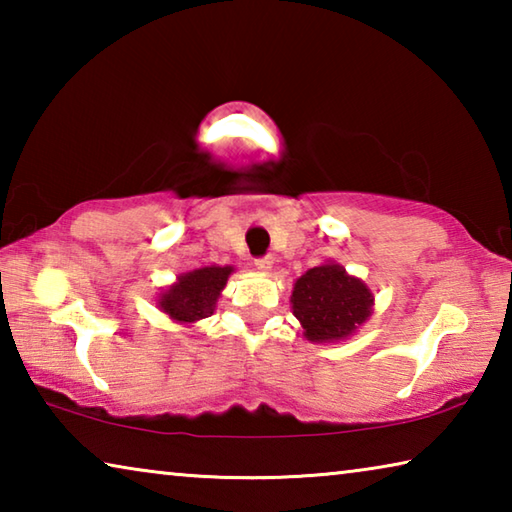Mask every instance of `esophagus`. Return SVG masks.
<instances>
[{
	"mask_svg": "<svg viewBox=\"0 0 512 512\" xmlns=\"http://www.w3.org/2000/svg\"><path fill=\"white\" fill-rule=\"evenodd\" d=\"M255 266H257V271L268 273L273 268V257H259V259H255Z\"/></svg>",
	"mask_w": 512,
	"mask_h": 512,
	"instance_id": "34e87169",
	"label": "esophagus"
}]
</instances>
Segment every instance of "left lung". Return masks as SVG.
Wrapping results in <instances>:
<instances>
[{"label":"left lung","instance_id":"8db88e82","mask_svg":"<svg viewBox=\"0 0 512 512\" xmlns=\"http://www.w3.org/2000/svg\"><path fill=\"white\" fill-rule=\"evenodd\" d=\"M372 305L375 296L366 284L334 262L309 268L298 277L291 293L293 316L311 343L348 339L370 318Z\"/></svg>","mask_w":512,"mask_h":512}]
</instances>
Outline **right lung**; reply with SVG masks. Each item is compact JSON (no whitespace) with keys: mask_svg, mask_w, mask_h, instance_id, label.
Returning <instances> with one entry per match:
<instances>
[{"mask_svg":"<svg viewBox=\"0 0 512 512\" xmlns=\"http://www.w3.org/2000/svg\"><path fill=\"white\" fill-rule=\"evenodd\" d=\"M232 266H203L183 273L178 282L164 289L158 298V307L176 323H196L214 314L216 300L225 289Z\"/></svg>","mask_w":512,"mask_h":512,"instance_id":"add662e5","label":"right lung"}]
</instances>
